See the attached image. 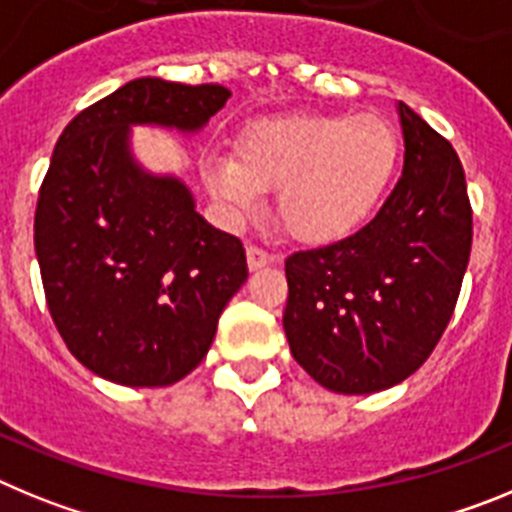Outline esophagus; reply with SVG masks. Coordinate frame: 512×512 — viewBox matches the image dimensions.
<instances>
[{
    "label": "esophagus",
    "mask_w": 512,
    "mask_h": 512,
    "mask_svg": "<svg viewBox=\"0 0 512 512\" xmlns=\"http://www.w3.org/2000/svg\"><path fill=\"white\" fill-rule=\"evenodd\" d=\"M246 256H248V269H253V271L264 269V266H269L277 261V256H274V253L264 251V248H259V246H248Z\"/></svg>",
    "instance_id": "obj_1"
}]
</instances>
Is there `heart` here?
Listing matches in <instances>:
<instances>
[{
    "label": "heart",
    "instance_id": "b5f03b06",
    "mask_svg": "<svg viewBox=\"0 0 512 512\" xmlns=\"http://www.w3.org/2000/svg\"><path fill=\"white\" fill-rule=\"evenodd\" d=\"M400 140L374 112L289 115L253 122L235 138V158H207L205 182L230 210L248 212L277 189L289 235L328 243L356 228L395 174Z\"/></svg>",
    "mask_w": 512,
    "mask_h": 512
}]
</instances>
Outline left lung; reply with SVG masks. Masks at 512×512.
Masks as SVG:
<instances>
[{
    "label": "left lung",
    "instance_id": "obj_1",
    "mask_svg": "<svg viewBox=\"0 0 512 512\" xmlns=\"http://www.w3.org/2000/svg\"><path fill=\"white\" fill-rule=\"evenodd\" d=\"M405 164L377 215L354 235L284 261V333L325 390L369 395L433 354L454 315L472 251L464 169L441 133L400 102Z\"/></svg>",
    "mask_w": 512,
    "mask_h": 512
}]
</instances>
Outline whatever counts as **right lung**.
<instances>
[{
    "instance_id": "add662e5",
    "label": "right lung",
    "mask_w": 512,
    "mask_h": 512,
    "mask_svg": "<svg viewBox=\"0 0 512 512\" xmlns=\"http://www.w3.org/2000/svg\"><path fill=\"white\" fill-rule=\"evenodd\" d=\"M228 97L220 84L135 79L58 138L35 207L45 302L71 354L110 382L187 377L248 279L243 243L207 225L182 182L143 174L128 153V125L197 130Z\"/></svg>"
}]
</instances>
